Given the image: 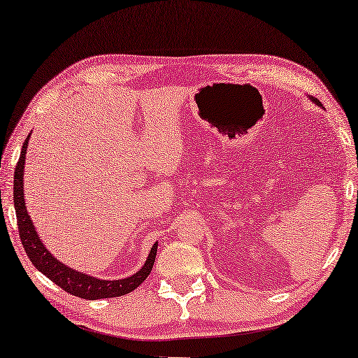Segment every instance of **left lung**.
Instances as JSON below:
<instances>
[{
  "mask_svg": "<svg viewBox=\"0 0 358 358\" xmlns=\"http://www.w3.org/2000/svg\"><path fill=\"white\" fill-rule=\"evenodd\" d=\"M313 101H315V103H317V104H320V103H319V99H315V98L313 99Z\"/></svg>",
  "mask_w": 358,
  "mask_h": 358,
  "instance_id": "obj_1",
  "label": "left lung"
}]
</instances>
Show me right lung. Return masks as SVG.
Instances as JSON below:
<instances>
[{
  "label": "right lung",
  "instance_id": "1",
  "mask_svg": "<svg viewBox=\"0 0 358 358\" xmlns=\"http://www.w3.org/2000/svg\"><path fill=\"white\" fill-rule=\"evenodd\" d=\"M30 134L22 145V154L19 162H17L15 173H14V206L17 215V225H19L20 241L23 244L28 259L36 269H39L44 276L49 278L52 282H55L58 287H62L64 292L74 296L84 298V300H99V298H115L122 296L133 292L136 287L144 282L145 278L149 276L154 266L157 245L154 244L148 262L141 268V271L133 274L131 278L120 279V280H101L92 276H87L84 273H78L74 269L64 266L63 263L55 260V257L49 254V250L44 248L41 243L38 233L34 231V227L30 220V215L27 213L25 200H23V163H25L27 145Z\"/></svg>",
  "mask_w": 358,
  "mask_h": 358
}]
</instances>
